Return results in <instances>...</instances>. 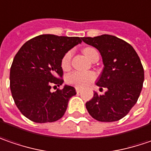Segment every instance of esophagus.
I'll return each instance as SVG.
<instances>
[{
    "label": "esophagus",
    "mask_w": 151,
    "mask_h": 151,
    "mask_svg": "<svg viewBox=\"0 0 151 151\" xmlns=\"http://www.w3.org/2000/svg\"><path fill=\"white\" fill-rule=\"evenodd\" d=\"M76 93H80L81 92V89L80 87H76Z\"/></svg>",
    "instance_id": "34e87169"
}]
</instances>
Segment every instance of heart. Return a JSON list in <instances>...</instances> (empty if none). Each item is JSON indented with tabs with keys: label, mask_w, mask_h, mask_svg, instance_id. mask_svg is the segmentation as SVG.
Here are the masks:
<instances>
[{
	"label": "heart",
	"mask_w": 151,
	"mask_h": 151,
	"mask_svg": "<svg viewBox=\"0 0 151 151\" xmlns=\"http://www.w3.org/2000/svg\"><path fill=\"white\" fill-rule=\"evenodd\" d=\"M83 53L87 58H89L91 61L95 57L99 55V52L93 47H86L83 49ZM72 52L69 51L64 54L61 61V66L64 70H67L70 67L71 63ZM96 79V76L93 72H81L74 71L69 74L66 76V81L68 84H70L73 86L78 87H84L88 86L90 83H92Z\"/></svg>",
	"instance_id": "b5f03b06"
}]
</instances>
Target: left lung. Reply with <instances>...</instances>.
Segmentation results:
<instances>
[{"instance_id": "1", "label": "left lung", "mask_w": 151, "mask_h": 151, "mask_svg": "<svg viewBox=\"0 0 151 151\" xmlns=\"http://www.w3.org/2000/svg\"><path fill=\"white\" fill-rule=\"evenodd\" d=\"M82 41L99 51L104 67L96 85L108 89L104 95L95 92L86 103L87 111L99 122L119 121L137 103L143 87L145 73L139 57L129 43L114 35L83 37Z\"/></svg>"}]
</instances>
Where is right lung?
<instances>
[{"label":"right lung","mask_w":151,"mask_h":151,"mask_svg":"<svg viewBox=\"0 0 151 151\" xmlns=\"http://www.w3.org/2000/svg\"><path fill=\"white\" fill-rule=\"evenodd\" d=\"M81 42L82 37L41 35L19 50L10 70V88L15 104L28 119L45 123L64 116L76 89L65 85L52 93L51 87L62 85V58Z\"/></svg>","instance_id":"right-lung-1"}]
</instances>
